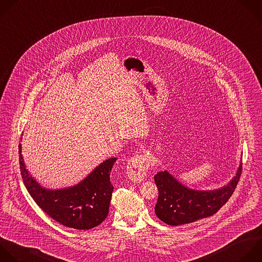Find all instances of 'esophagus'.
<instances>
[{"mask_svg":"<svg viewBox=\"0 0 262 262\" xmlns=\"http://www.w3.org/2000/svg\"><path fill=\"white\" fill-rule=\"evenodd\" d=\"M148 167L149 161L147 157L142 154H137L127 161V177L134 182H141L146 177Z\"/></svg>","mask_w":262,"mask_h":262,"instance_id":"34e87169","label":"esophagus"}]
</instances>
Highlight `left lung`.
<instances>
[{
	"label": "left lung",
	"mask_w": 262,
	"mask_h": 262,
	"mask_svg": "<svg viewBox=\"0 0 262 262\" xmlns=\"http://www.w3.org/2000/svg\"><path fill=\"white\" fill-rule=\"evenodd\" d=\"M242 172V162L233 178L224 186L213 190H195L179 182L167 171L154 176L158 189L156 216L168 225H182L210 217L229 200Z\"/></svg>",
	"instance_id": "8db88e82"
}]
</instances>
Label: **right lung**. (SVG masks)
I'll return each mask as SVG.
<instances>
[{"mask_svg":"<svg viewBox=\"0 0 262 262\" xmlns=\"http://www.w3.org/2000/svg\"><path fill=\"white\" fill-rule=\"evenodd\" d=\"M18 148L24 183L33 200L48 216L67 227L82 230L94 228L106 219L114 189L110 172L116 157L100 163L74 186L48 189L41 186L29 172L21 154V144Z\"/></svg>","mask_w":262,"mask_h":262,"instance_id":"1","label":"right lung"}]
</instances>
